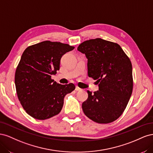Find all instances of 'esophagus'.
<instances>
[{
	"mask_svg": "<svg viewBox=\"0 0 153 153\" xmlns=\"http://www.w3.org/2000/svg\"><path fill=\"white\" fill-rule=\"evenodd\" d=\"M75 90L76 91H82V89H80V88H79L78 87H76V89H75Z\"/></svg>",
	"mask_w": 153,
	"mask_h": 153,
	"instance_id": "34e87169",
	"label": "esophagus"
}]
</instances>
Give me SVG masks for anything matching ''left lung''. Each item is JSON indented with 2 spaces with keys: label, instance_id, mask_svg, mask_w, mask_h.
Segmentation results:
<instances>
[{
  "label": "left lung",
  "instance_id": "1",
  "mask_svg": "<svg viewBox=\"0 0 153 153\" xmlns=\"http://www.w3.org/2000/svg\"><path fill=\"white\" fill-rule=\"evenodd\" d=\"M77 50L85 53L88 76L99 85V91L94 94L87 91L83 112L97 123L114 122L124 112L132 94L130 59L119 45L101 38L85 41Z\"/></svg>",
  "mask_w": 153,
  "mask_h": 153
}]
</instances>
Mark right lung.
Segmentation results:
<instances>
[{"instance_id": "right-lung-1", "label": "right lung", "mask_w": 153, "mask_h": 153, "mask_svg": "<svg viewBox=\"0 0 153 153\" xmlns=\"http://www.w3.org/2000/svg\"><path fill=\"white\" fill-rule=\"evenodd\" d=\"M74 48L68 44L45 41L24 50L16 69L15 82L18 100L32 117L45 120L57 115L64 97L75 89L71 83L61 85L52 79L59 70L62 55Z\"/></svg>"}]
</instances>
